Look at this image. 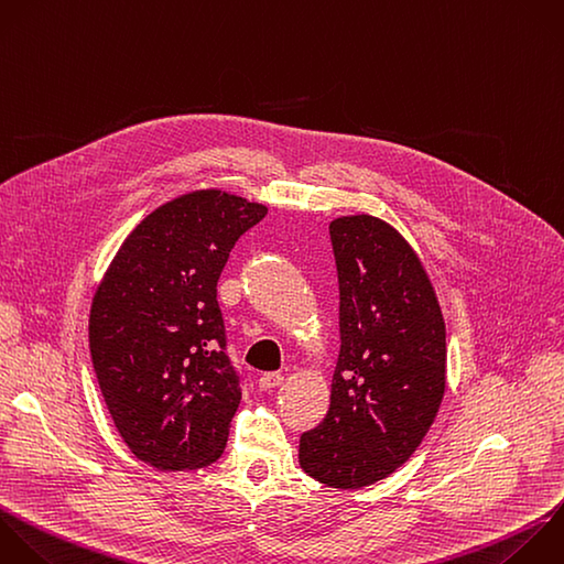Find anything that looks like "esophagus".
Here are the masks:
<instances>
[{
  "instance_id": "34e87169",
  "label": "esophagus",
  "mask_w": 564,
  "mask_h": 564,
  "mask_svg": "<svg viewBox=\"0 0 564 564\" xmlns=\"http://www.w3.org/2000/svg\"><path fill=\"white\" fill-rule=\"evenodd\" d=\"M282 381H284V377H282L280 372H264V375L258 379V383H260V388H262V390L278 388Z\"/></svg>"
}]
</instances>
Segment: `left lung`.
Instances as JSON below:
<instances>
[{
    "instance_id": "left-lung-1",
    "label": "left lung",
    "mask_w": 564,
    "mask_h": 564,
    "mask_svg": "<svg viewBox=\"0 0 564 564\" xmlns=\"http://www.w3.org/2000/svg\"><path fill=\"white\" fill-rule=\"evenodd\" d=\"M339 280V357L324 421L300 436L302 469L361 489L421 445L445 394V322L410 242L370 214L330 223Z\"/></svg>"
}]
</instances>
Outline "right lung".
<instances>
[{
	"label": "right lung",
	"instance_id": "obj_1",
	"mask_svg": "<svg viewBox=\"0 0 564 564\" xmlns=\"http://www.w3.org/2000/svg\"><path fill=\"white\" fill-rule=\"evenodd\" d=\"M267 205L223 189L167 200L123 240L90 306V355L130 452L163 471L212 465L240 403L218 278Z\"/></svg>",
	"mask_w": 564,
	"mask_h": 564
}]
</instances>
